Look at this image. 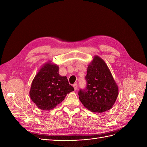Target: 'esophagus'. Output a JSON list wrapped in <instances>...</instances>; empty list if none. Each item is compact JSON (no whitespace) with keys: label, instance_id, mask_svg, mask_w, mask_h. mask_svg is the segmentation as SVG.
Returning <instances> with one entry per match:
<instances>
[{"label":"esophagus","instance_id":"34e87169","mask_svg":"<svg viewBox=\"0 0 147 147\" xmlns=\"http://www.w3.org/2000/svg\"><path fill=\"white\" fill-rule=\"evenodd\" d=\"M73 87H74V89L76 90L77 89V87H78V84H77V83H75L74 85H73Z\"/></svg>","mask_w":147,"mask_h":147}]
</instances>
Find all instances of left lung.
I'll list each match as a JSON object with an SVG mask.
<instances>
[{
	"label": "left lung",
	"instance_id": "8db88e82",
	"mask_svg": "<svg viewBox=\"0 0 147 147\" xmlns=\"http://www.w3.org/2000/svg\"><path fill=\"white\" fill-rule=\"evenodd\" d=\"M85 78L86 88L78 92L84 107L96 113H102L112 108L117 98L119 88L103 59L94 56L88 65Z\"/></svg>",
	"mask_w": 147,
	"mask_h": 147
}]
</instances>
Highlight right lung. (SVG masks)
<instances>
[{
  "instance_id": "obj_1",
  "label": "right lung",
  "mask_w": 147,
  "mask_h": 147,
  "mask_svg": "<svg viewBox=\"0 0 147 147\" xmlns=\"http://www.w3.org/2000/svg\"><path fill=\"white\" fill-rule=\"evenodd\" d=\"M74 90L67 77L59 74L58 65L49 61L35 75L29 94L30 98L38 108L50 111L61 103L66 95Z\"/></svg>"
}]
</instances>
